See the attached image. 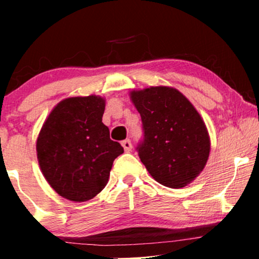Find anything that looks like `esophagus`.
Segmentation results:
<instances>
[{
  "instance_id": "esophagus-1",
  "label": "esophagus",
  "mask_w": 259,
  "mask_h": 259,
  "mask_svg": "<svg viewBox=\"0 0 259 259\" xmlns=\"http://www.w3.org/2000/svg\"><path fill=\"white\" fill-rule=\"evenodd\" d=\"M121 145H122V147H123V150H125V152L132 151V143H131V140H128V139L123 140Z\"/></svg>"
}]
</instances>
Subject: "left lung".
Returning <instances> with one entry per match:
<instances>
[{
  "instance_id": "8db88e82",
  "label": "left lung",
  "mask_w": 259,
  "mask_h": 259,
  "mask_svg": "<svg viewBox=\"0 0 259 259\" xmlns=\"http://www.w3.org/2000/svg\"><path fill=\"white\" fill-rule=\"evenodd\" d=\"M143 121L140 160L161 185L182 189L206 165L211 141L206 125L183 93L168 86L130 92Z\"/></svg>"
}]
</instances>
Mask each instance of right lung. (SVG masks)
Masks as SVG:
<instances>
[{
  "mask_svg": "<svg viewBox=\"0 0 259 259\" xmlns=\"http://www.w3.org/2000/svg\"><path fill=\"white\" fill-rule=\"evenodd\" d=\"M106 100L99 95L60 101L36 140L41 172L52 189L72 201H86L107 185L113 161L123 153L102 122Z\"/></svg>",
  "mask_w": 259,
  "mask_h": 259,
  "instance_id": "right-lung-1",
  "label": "right lung"
}]
</instances>
